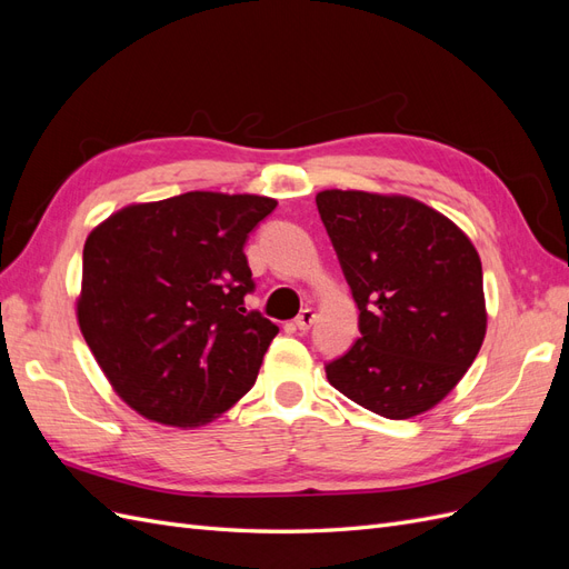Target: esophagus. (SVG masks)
Instances as JSON below:
<instances>
[{"mask_svg":"<svg viewBox=\"0 0 569 569\" xmlns=\"http://www.w3.org/2000/svg\"><path fill=\"white\" fill-rule=\"evenodd\" d=\"M316 322V311L313 308H303V311L299 313V318L295 320V325H297V330L299 332H306V330H311V325Z\"/></svg>","mask_w":569,"mask_h":569,"instance_id":"obj_1","label":"esophagus"}]
</instances>
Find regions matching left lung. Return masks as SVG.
I'll return each mask as SVG.
<instances>
[{
  "instance_id": "obj_1",
  "label": "left lung",
  "mask_w": 569,
  "mask_h": 569,
  "mask_svg": "<svg viewBox=\"0 0 569 569\" xmlns=\"http://www.w3.org/2000/svg\"><path fill=\"white\" fill-rule=\"evenodd\" d=\"M320 218L358 306L360 337L327 382L389 420L432 410L487 335L481 261L451 218L412 197L322 189Z\"/></svg>"
}]
</instances>
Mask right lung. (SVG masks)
Listing matches in <instances>:
<instances>
[{"label":"right lung","instance_id":"obj_1","mask_svg":"<svg viewBox=\"0 0 569 569\" xmlns=\"http://www.w3.org/2000/svg\"><path fill=\"white\" fill-rule=\"evenodd\" d=\"M278 201L187 192L130 203L84 239L80 332L137 416L192 429L253 387L280 327L247 313L249 232Z\"/></svg>","mask_w":569,"mask_h":569}]
</instances>
